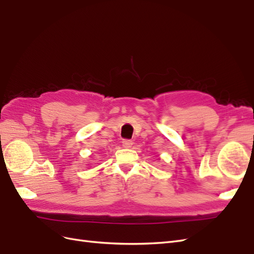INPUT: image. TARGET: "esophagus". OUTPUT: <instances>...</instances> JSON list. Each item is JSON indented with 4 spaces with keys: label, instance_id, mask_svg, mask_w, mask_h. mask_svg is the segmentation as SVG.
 Returning <instances> with one entry per match:
<instances>
[{
    "label": "esophagus",
    "instance_id": "34e87169",
    "mask_svg": "<svg viewBox=\"0 0 254 254\" xmlns=\"http://www.w3.org/2000/svg\"><path fill=\"white\" fill-rule=\"evenodd\" d=\"M123 146H124L125 148H130L132 146V141L131 140H123Z\"/></svg>",
    "mask_w": 254,
    "mask_h": 254
}]
</instances>
